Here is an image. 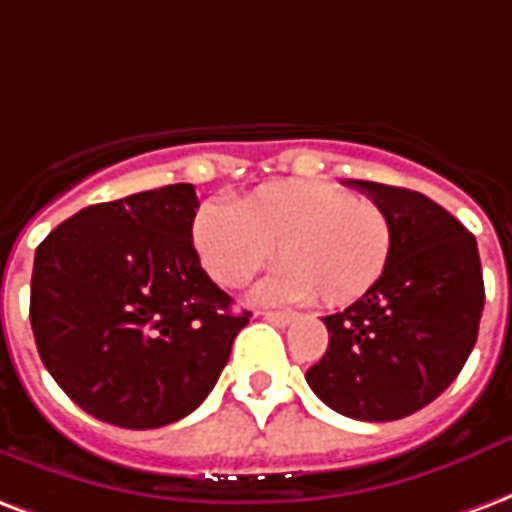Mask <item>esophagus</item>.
Wrapping results in <instances>:
<instances>
[{"mask_svg": "<svg viewBox=\"0 0 512 512\" xmlns=\"http://www.w3.org/2000/svg\"><path fill=\"white\" fill-rule=\"evenodd\" d=\"M261 316H264L267 322L278 324V327H286V324L297 319V313H292V311H261Z\"/></svg>", "mask_w": 512, "mask_h": 512, "instance_id": "obj_1", "label": "esophagus"}]
</instances>
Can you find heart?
<instances>
[{
  "label": "heart",
  "instance_id": "1",
  "mask_svg": "<svg viewBox=\"0 0 512 512\" xmlns=\"http://www.w3.org/2000/svg\"><path fill=\"white\" fill-rule=\"evenodd\" d=\"M201 267L226 289H240L278 251L281 270L264 300H313L338 308L374 289L395 245L393 215L368 196L330 182H267L237 207L204 204L190 223Z\"/></svg>",
  "mask_w": 512,
  "mask_h": 512
}]
</instances>
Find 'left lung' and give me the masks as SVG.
Here are the masks:
<instances>
[{
  "instance_id": "obj_1",
  "label": "left lung",
  "mask_w": 512,
  "mask_h": 512,
  "mask_svg": "<svg viewBox=\"0 0 512 512\" xmlns=\"http://www.w3.org/2000/svg\"><path fill=\"white\" fill-rule=\"evenodd\" d=\"M387 207L395 245L374 289L324 316L330 343L308 384L338 414L365 423L401 420L461 374L483 316L477 242L423 193L352 179Z\"/></svg>"
}]
</instances>
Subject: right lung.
I'll use <instances>...</instances> for the list:
<instances>
[{"mask_svg":"<svg viewBox=\"0 0 512 512\" xmlns=\"http://www.w3.org/2000/svg\"><path fill=\"white\" fill-rule=\"evenodd\" d=\"M188 182L92 204L37 245L29 319L48 374L103 423L147 431L210 395L251 313L201 270Z\"/></svg>","mask_w":512,"mask_h":512,"instance_id":"right-lung-1","label":"right lung"}]
</instances>
